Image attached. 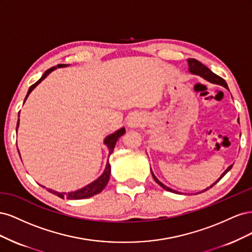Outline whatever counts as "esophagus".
I'll return each mask as SVG.
<instances>
[{"label":"esophagus","instance_id":"34e87169","mask_svg":"<svg viewBox=\"0 0 252 252\" xmlns=\"http://www.w3.org/2000/svg\"><path fill=\"white\" fill-rule=\"evenodd\" d=\"M142 122H143V120H142V118L140 116H136V114H132V116L128 119L127 124H128L129 127L136 128V127H139V126L142 125Z\"/></svg>","mask_w":252,"mask_h":252}]
</instances>
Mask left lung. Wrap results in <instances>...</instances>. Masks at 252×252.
Wrapping results in <instances>:
<instances>
[{"instance_id":"obj_1","label":"left lung","mask_w":252,"mask_h":252,"mask_svg":"<svg viewBox=\"0 0 252 252\" xmlns=\"http://www.w3.org/2000/svg\"><path fill=\"white\" fill-rule=\"evenodd\" d=\"M187 62H188L190 73L200 75V77H202V78L205 79V80H207L208 82H210V83H212V84H218V85H220V86H223V87H225V88L228 89L227 83H226V81H225L224 79L219 77V75H217L216 73H213V72L209 69L208 67H206L204 64H202L201 62H199V61H197V60H195V59H188ZM231 168H232V165H230L229 167H228V168L222 173V175H220V177L219 178V180H217L210 187L206 188L205 190H203V191H206V190H207V189L211 188L212 186H215V185L217 184V183H218L220 179H222V178L224 177V175H225L228 171H229ZM151 174H152V178H154V180H155V181L158 183V184L159 186H161L162 188H164L165 190H167V191L178 193V191H175V190H173V189H171V188H169V187L165 186V185L163 184V183L159 182V181L156 178V175L154 174V172H152V171H151ZM203 191H202V192H203Z\"/></svg>"}]
</instances>
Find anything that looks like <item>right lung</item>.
<instances>
[{
	"instance_id": "add662e5",
	"label": "right lung",
	"mask_w": 252,
	"mask_h": 252,
	"mask_svg": "<svg viewBox=\"0 0 252 252\" xmlns=\"http://www.w3.org/2000/svg\"><path fill=\"white\" fill-rule=\"evenodd\" d=\"M66 66H68V65H65V64H59V65H57V66H53V67H51V68H49V69H47L46 71L44 72V74L42 75V78L37 81V82H35L33 85H32L29 87V89H28V93H27V94H26V97H25V101H26V98L28 97V95H29V94L32 93V91L39 85V84L47 77V75L52 71V70H55V69H57V68H61V67H66ZM24 101V102H25ZM20 113V112H19ZM20 121V120H19ZM19 121H18V124H17V131H18V127H19ZM125 133V128H120L119 130H117L116 132H113L112 134H109V135H107L106 136V139L104 140V144L106 145V146L108 147V149H109V156L112 154V151H113V149H114V146H116V144H117V141L119 140V138L120 136H122ZM19 155H20V152H19ZM108 156V157H109ZM110 170H111V168H110V164H109V162L107 161V164H106V168H105V170H104V172L102 173V175L100 178H97L95 181H94L93 183H90V184H88L87 186H85V187H83V188H81V189H79V190H75V191H72V192H68V193H66V192H58V191H55V190H52V189H48V191L49 192H51V193H53V194H56V195H58V196H60V197H62V199H64V197H67L68 200H81V199H87V197H90V196H94V195H95V194H97V193H100L102 190L106 187V185H107V183H108V181H109V178H110Z\"/></svg>"
}]
</instances>
